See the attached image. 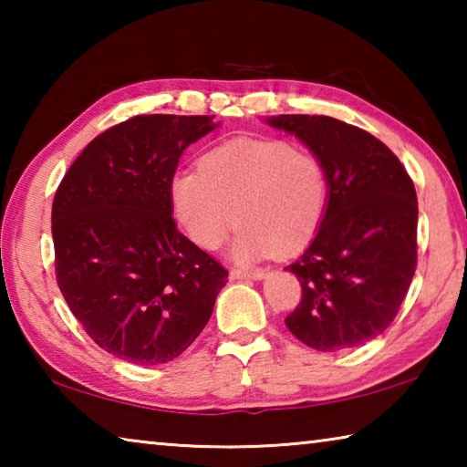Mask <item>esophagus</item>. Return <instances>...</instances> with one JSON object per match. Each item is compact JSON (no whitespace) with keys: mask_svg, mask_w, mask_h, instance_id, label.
Here are the masks:
<instances>
[{"mask_svg":"<svg viewBox=\"0 0 467 467\" xmlns=\"http://www.w3.org/2000/svg\"><path fill=\"white\" fill-rule=\"evenodd\" d=\"M231 278L233 280H243V278L262 280V278H265V270H262V267H253V270H241V267H233Z\"/></svg>","mask_w":467,"mask_h":467,"instance_id":"obj_1","label":"esophagus"}]
</instances>
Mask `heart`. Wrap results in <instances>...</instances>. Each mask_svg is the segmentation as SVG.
I'll return each mask as SVG.
<instances>
[{"instance_id": "obj_1", "label": "heart", "mask_w": 467, "mask_h": 467, "mask_svg": "<svg viewBox=\"0 0 467 467\" xmlns=\"http://www.w3.org/2000/svg\"><path fill=\"white\" fill-rule=\"evenodd\" d=\"M169 200L181 228L205 251L223 244L236 218L231 253L251 264L313 239L329 203V177L319 156L288 141L234 138L208 150L200 169L177 171Z\"/></svg>"}]
</instances>
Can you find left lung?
Returning a JSON list of instances; mask_svg holds the SVG:
<instances>
[{
  "mask_svg": "<svg viewBox=\"0 0 467 467\" xmlns=\"http://www.w3.org/2000/svg\"><path fill=\"white\" fill-rule=\"evenodd\" d=\"M267 123L295 133L329 177L319 231L286 267L303 288L286 327L319 352L367 344L391 326L416 272L412 179L381 140L357 125L326 115H278Z\"/></svg>",
  "mask_w": 467,
  "mask_h": 467,
  "instance_id": "1",
  "label": "left lung"
}]
</instances>
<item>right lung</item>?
I'll return each instance as SVG.
<instances>
[{
  "label": "right lung",
  "mask_w": 467,
  "mask_h": 467,
  "mask_svg": "<svg viewBox=\"0 0 467 467\" xmlns=\"http://www.w3.org/2000/svg\"><path fill=\"white\" fill-rule=\"evenodd\" d=\"M214 115H136L94 138L55 192V278L94 342L133 365L185 352L228 272L172 220L169 185Z\"/></svg>",
  "instance_id": "1"
}]
</instances>
